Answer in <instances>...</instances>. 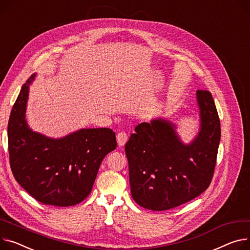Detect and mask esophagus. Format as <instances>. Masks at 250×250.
I'll return each mask as SVG.
<instances>
[{
    "label": "esophagus",
    "mask_w": 250,
    "mask_h": 250,
    "mask_svg": "<svg viewBox=\"0 0 250 250\" xmlns=\"http://www.w3.org/2000/svg\"><path fill=\"white\" fill-rule=\"evenodd\" d=\"M127 139H128V136L125 131H121L118 135H116V141H118V145L120 146H124L125 145V143L127 142Z\"/></svg>",
    "instance_id": "esophagus-1"
}]
</instances>
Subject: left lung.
<instances>
[{"instance_id":"1","label":"left lung","mask_w":250,"mask_h":250,"mask_svg":"<svg viewBox=\"0 0 250 250\" xmlns=\"http://www.w3.org/2000/svg\"><path fill=\"white\" fill-rule=\"evenodd\" d=\"M200 127L189 143L165 118L142 123L125 144L131 197L140 206L163 211L203 193L210 185L220 143V121L212 94L196 91Z\"/></svg>"}]
</instances>
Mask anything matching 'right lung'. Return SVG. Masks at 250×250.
Returning a JSON list of instances; mask_svg holds the SVG:
<instances>
[{"mask_svg": "<svg viewBox=\"0 0 250 250\" xmlns=\"http://www.w3.org/2000/svg\"><path fill=\"white\" fill-rule=\"evenodd\" d=\"M32 74L24 83L8 124L10 165L16 181L37 201L73 206L89 195L104 158L116 147L107 127L81 128L60 139L32 130L26 121Z\"/></svg>", "mask_w": 250, "mask_h": 250, "instance_id": "add662e5", "label": "right lung"}]
</instances>
